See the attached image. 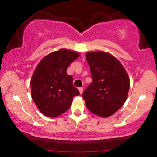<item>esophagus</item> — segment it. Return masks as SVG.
Instances as JSON below:
<instances>
[{
	"instance_id": "1",
	"label": "esophagus",
	"mask_w": 157,
	"mask_h": 157,
	"mask_svg": "<svg viewBox=\"0 0 157 157\" xmlns=\"http://www.w3.org/2000/svg\"><path fill=\"white\" fill-rule=\"evenodd\" d=\"M79 91H80V94H82V92H83V88H82V87H80V88H79Z\"/></svg>"
}]
</instances>
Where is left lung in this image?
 <instances>
[{
    "label": "left lung",
    "instance_id": "left-lung-1",
    "mask_svg": "<svg viewBox=\"0 0 157 157\" xmlns=\"http://www.w3.org/2000/svg\"><path fill=\"white\" fill-rule=\"evenodd\" d=\"M86 58L92 82L82 94L88 109L100 117L117 111L127 100L130 79L121 63L105 52H89Z\"/></svg>",
    "mask_w": 157,
    "mask_h": 157
}]
</instances>
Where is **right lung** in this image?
Returning <instances> with one entry per match:
<instances>
[{"label":"right lung","instance_id":"obj_1","mask_svg":"<svg viewBox=\"0 0 157 157\" xmlns=\"http://www.w3.org/2000/svg\"><path fill=\"white\" fill-rule=\"evenodd\" d=\"M79 56V52L61 48L44 57L36 67L30 81L32 98L45 116L53 118L65 113L73 97L80 94L66 72Z\"/></svg>","mask_w":157,"mask_h":157}]
</instances>
